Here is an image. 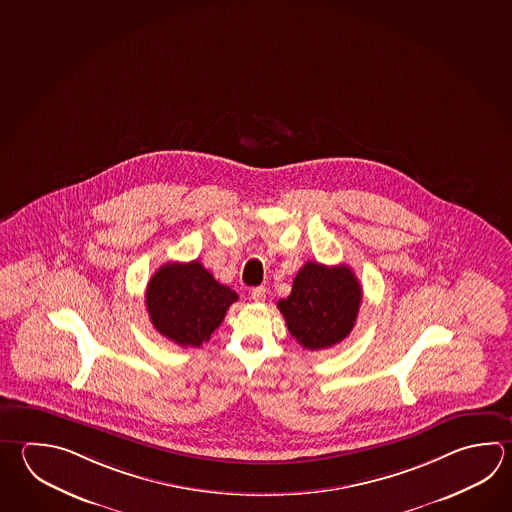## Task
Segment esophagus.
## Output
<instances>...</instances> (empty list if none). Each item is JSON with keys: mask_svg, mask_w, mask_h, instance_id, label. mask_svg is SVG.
<instances>
[{"mask_svg": "<svg viewBox=\"0 0 512 512\" xmlns=\"http://www.w3.org/2000/svg\"><path fill=\"white\" fill-rule=\"evenodd\" d=\"M251 299L255 300V302H264L266 300V288H253L251 290Z\"/></svg>", "mask_w": 512, "mask_h": 512, "instance_id": "34e87169", "label": "esophagus"}]
</instances>
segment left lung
<instances>
[{
    "label": "left lung",
    "instance_id": "obj_1",
    "mask_svg": "<svg viewBox=\"0 0 512 512\" xmlns=\"http://www.w3.org/2000/svg\"><path fill=\"white\" fill-rule=\"evenodd\" d=\"M362 288L353 270L306 262L293 280L290 297L277 308L300 346L319 351L348 337L355 328Z\"/></svg>",
    "mask_w": 512,
    "mask_h": 512
}]
</instances>
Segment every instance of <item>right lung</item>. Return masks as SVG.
Wrapping results in <instances>:
<instances>
[{"label": "right lung", "mask_w": 512, "mask_h": 512, "mask_svg": "<svg viewBox=\"0 0 512 512\" xmlns=\"http://www.w3.org/2000/svg\"><path fill=\"white\" fill-rule=\"evenodd\" d=\"M237 299L199 261L168 262L146 286V309L154 328L183 348H201L210 340Z\"/></svg>", "instance_id": "add662e5"}]
</instances>
